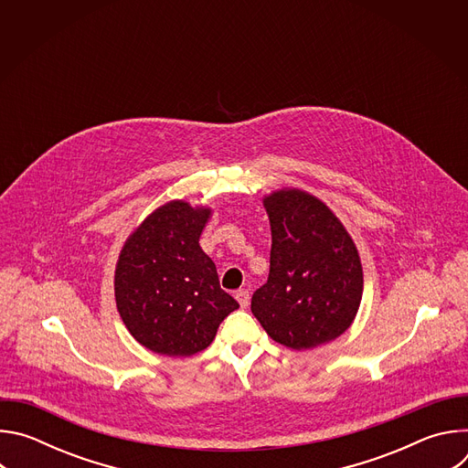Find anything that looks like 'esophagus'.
I'll return each mask as SVG.
<instances>
[{
    "instance_id": "obj_1",
    "label": "esophagus",
    "mask_w": 468,
    "mask_h": 468,
    "mask_svg": "<svg viewBox=\"0 0 468 468\" xmlns=\"http://www.w3.org/2000/svg\"><path fill=\"white\" fill-rule=\"evenodd\" d=\"M235 298H237V302L240 303V307H248V303H250V292H248L246 289H239V291L235 292Z\"/></svg>"
}]
</instances>
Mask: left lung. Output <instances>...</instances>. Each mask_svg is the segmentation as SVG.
<instances>
[{
  "label": "left lung",
  "mask_w": 468,
  "mask_h": 468,
  "mask_svg": "<svg viewBox=\"0 0 468 468\" xmlns=\"http://www.w3.org/2000/svg\"><path fill=\"white\" fill-rule=\"evenodd\" d=\"M272 248L266 283L251 296V313L276 343L311 350L352 325L363 298L356 242L316 196L283 186L262 197Z\"/></svg>",
  "instance_id": "1"
}]
</instances>
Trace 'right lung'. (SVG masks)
Masks as SVG:
<instances>
[{
    "label": "right lung",
    "instance_id": "add662e5",
    "mask_svg": "<svg viewBox=\"0 0 468 468\" xmlns=\"http://www.w3.org/2000/svg\"><path fill=\"white\" fill-rule=\"evenodd\" d=\"M211 213L172 199L133 229L118 255L116 309L133 339L155 354L188 357L206 350L239 307L199 246Z\"/></svg>",
    "mask_w": 468,
    "mask_h": 468
}]
</instances>
